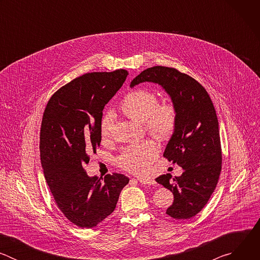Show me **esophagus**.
I'll return each mask as SVG.
<instances>
[{
    "mask_svg": "<svg viewBox=\"0 0 260 260\" xmlns=\"http://www.w3.org/2000/svg\"><path fill=\"white\" fill-rule=\"evenodd\" d=\"M138 181L142 184H147V185H154L155 181L152 179H148V178H140L138 179Z\"/></svg>",
    "mask_w": 260,
    "mask_h": 260,
    "instance_id": "34e87169",
    "label": "esophagus"
}]
</instances>
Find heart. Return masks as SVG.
I'll list each match as a JSON object with an SVG mask.
<instances>
[{
	"instance_id": "obj_1",
	"label": "heart",
	"mask_w": 260,
	"mask_h": 260,
	"mask_svg": "<svg viewBox=\"0 0 260 260\" xmlns=\"http://www.w3.org/2000/svg\"><path fill=\"white\" fill-rule=\"evenodd\" d=\"M119 110L126 117L143 122L145 131L160 141L169 140L177 125V110L173 103H158L157 94L149 89L137 88L126 93L119 104ZM113 118L111 114L103 117L100 132L104 141L111 136ZM158 146L152 140L132 145L120 154L117 164L123 170L141 175L149 170L158 155Z\"/></svg>"
}]
</instances>
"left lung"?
I'll list each match as a JSON object with an SVG mask.
<instances>
[{
	"instance_id": "obj_1",
	"label": "left lung",
	"mask_w": 260,
	"mask_h": 260,
	"mask_svg": "<svg viewBox=\"0 0 260 260\" xmlns=\"http://www.w3.org/2000/svg\"><path fill=\"white\" fill-rule=\"evenodd\" d=\"M143 82L160 85L177 110V125L164 156L180 166V177L161 175L155 181L174 194L167 214L190 219L206 206L221 172L222 154L218 119L210 95L202 84L174 68L156 66L144 70L131 87Z\"/></svg>"
}]
</instances>
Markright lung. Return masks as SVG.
Segmentation results:
<instances>
[{"mask_svg": "<svg viewBox=\"0 0 260 260\" xmlns=\"http://www.w3.org/2000/svg\"><path fill=\"white\" fill-rule=\"evenodd\" d=\"M128 72H93L72 80L50 98L40 131V157L58 209L75 225L91 229L115 210L129 179L114 173L89 177L84 166L101 144L103 110Z\"/></svg>", "mask_w": 260, "mask_h": 260, "instance_id": "add662e5", "label": "right lung"}]
</instances>
